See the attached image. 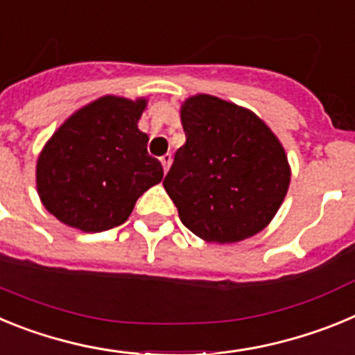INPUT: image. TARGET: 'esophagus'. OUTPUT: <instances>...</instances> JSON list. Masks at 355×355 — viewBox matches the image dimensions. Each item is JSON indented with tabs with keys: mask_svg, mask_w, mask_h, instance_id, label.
<instances>
[{
	"mask_svg": "<svg viewBox=\"0 0 355 355\" xmlns=\"http://www.w3.org/2000/svg\"><path fill=\"white\" fill-rule=\"evenodd\" d=\"M159 162H162V165H163V171L167 172L168 168H171V163H172V155H171V153H167V155H163L162 158H159Z\"/></svg>",
	"mask_w": 355,
	"mask_h": 355,
	"instance_id": "obj_1",
	"label": "esophagus"
}]
</instances>
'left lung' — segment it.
I'll list each match as a JSON object with an SVG mask.
<instances>
[{
	"label": "left lung",
	"instance_id": "left-lung-1",
	"mask_svg": "<svg viewBox=\"0 0 355 355\" xmlns=\"http://www.w3.org/2000/svg\"><path fill=\"white\" fill-rule=\"evenodd\" d=\"M187 142L163 187L193 234L234 243L270 224L291 171L283 144L250 110L197 94L181 106Z\"/></svg>",
	"mask_w": 355,
	"mask_h": 355
}]
</instances>
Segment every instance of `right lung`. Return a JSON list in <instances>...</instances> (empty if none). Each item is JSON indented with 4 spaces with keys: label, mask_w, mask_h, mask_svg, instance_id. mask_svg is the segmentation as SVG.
I'll return each mask as SVG.
<instances>
[{
    "label": "right lung",
    "mask_w": 355,
    "mask_h": 355,
    "mask_svg": "<svg viewBox=\"0 0 355 355\" xmlns=\"http://www.w3.org/2000/svg\"><path fill=\"white\" fill-rule=\"evenodd\" d=\"M147 99L105 96L53 133L37 159V192L64 224L101 233L128 220L135 202L163 180L139 130Z\"/></svg>",
    "instance_id": "1"
}]
</instances>
